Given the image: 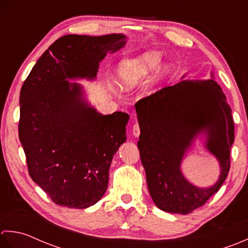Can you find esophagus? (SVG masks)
<instances>
[{
	"label": "esophagus",
	"mask_w": 248,
	"mask_h": 248,
	"mask_svg": "<svg viewBox=\"0 0 248 248\" xmlns=\"http://www.w3.org/2000/svg\"><path fill=\"white\" fill-rule=\"evenodd\" d=\"M133 135L135 136V137H139L140 135V128H139V124L136 122L133 126Z\"/></svg>",
	"instance_id": "esophagus-1"
}]
</instances>
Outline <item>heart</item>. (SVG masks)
Segmentation results:
<instances>
[{"mask_svg":"<svg viewBox=\"0 0 248 248\" xmlns=\"http://www.w3.org/2000/svg\"><path fill=\"white\" fill-rule=\"evenodd\" d=\"M163 54L156 50L146 51L133 59L121 61L117 67V79L124 90H133L148 80L161 63ZM169 65H163L158 69V76L163 77L169 72Z\"/></svg>","mask_w":248,"mask_h":248,"instance_id":"heart-1","label":"heart"}]
</instances>
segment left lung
<instances>
[{"label":"left lung","instance_id":"obj_1","mask_svg":"<svg viewBox=\"0 0 248 248\" xmlns=\"http://www.w3.org/2000/svg\"><path fill=\"white\" fill-rule=\"evenodd\" d=\"M185 77L135 105L138 149L151 198L161 211L184 215L203 205L223 185L234 141L232 111L214 73L205 80ZM197 140L220 165L219 179L208 188L193 185L181 171Z\"/></svg>","mask_w":248,"mask_h":248}]
</instances>
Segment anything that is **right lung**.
Wrapping results in <instances>:
<instances>
[{
    "mask_svg": "<svg viewBox=\"0 0 248 248\" xmlns=\"http://www.w3.org/2000/svg\"><path fill=\"white\" fill-rule=\"evenodd\" d=\"M126 43L122 33L65 35L43 53L22 85L19 139L30 175L55 204L89 208L108 188L129 115L99 113L72 80L94 81L106 55Z\"/></svg>",
    "mask_w": 248,
    "mask_h": 248,
    "instance_id": "obj_1",
    "label": "right lung"
}]
</instances>
